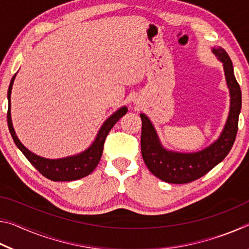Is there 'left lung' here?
Wrapping results in <instances>:
<instances>
[{"label":"left lung","mask_w":249,"mask_h":249,"mask_svg":"<svg viewBox=\"0 0 249 249\" xmlns=\"http://www.w3.org/2000/svg\"><path fill=\"white\" fill-rule=\"evenodd\" d=\"M212 53L222 62L230 91V112L220 136L205 148L183 153L167 149L159 140L149 117L141 113L142 156L154 176L168 183H189L201 178L218 165L233 146L238 129V116L242 109V91L234 75L229 54L222 47L212 48Z\"/></svg>","instance_id":"left-lung-1"}]
</instances>
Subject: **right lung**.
<instances>
[{"label":"right lung","instance_id":"add662e5","mask_svg":"<svg viewBox=\"0 0 249 249\" xmlns=\"http://www.w3.org/2000/svg\"><path fill=\"white\" fill-rule=\"evenodd\" d=\"M16 77V73L13 75L11 80L10 87L7 91V100H8V109H7V125L10 133L13 137V141L18 148L22 151L25 157L28 159V161L38 170L41 175L46 178L53 181H73L81 179L83 177H87L93 171L101 159V156L103 153V146L105 138H107L109 130L119 121L122 116L127 113V107H122L117 111H115L111 116H108L104 123L101 126L98 134L92 142V144L87 149L75 155L68 156V157H62L57 159H49L41 157L33 151L27 149L22 142L18 140V135L15 133L11 117V93L12 88Z\"/></svg>","mask_w":249,"mask_h":249}]
</instances>
